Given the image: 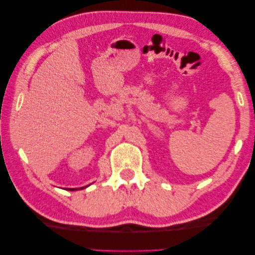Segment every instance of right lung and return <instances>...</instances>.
Here are the masks:
<instances>
[{
    "mask_svg": "<svg viewBox=\"0 0 255 255\" xmlns=\"http://www.w3.org/2000/svg\"><path fill=\"white\" fill-rule=\"evenodd\" d=\"M87 186H89V185H87ZM87 186H83V187H77V189H66L68 191H78V190H82V189H86Z\"/></svg>",
    "mask_w": 255,
    "mask_h": 255,
    "instance_id": "add662e5",
    "label": "right lung"
}]
</instances>
